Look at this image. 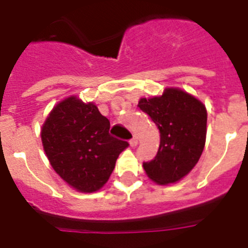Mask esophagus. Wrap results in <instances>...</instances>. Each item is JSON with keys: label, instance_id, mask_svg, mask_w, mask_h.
<instances>
[{"label": "esophagus", "instance_id": "obj_1", "mask_svg": "<svg viewBox=\"0 0 248 248\" xmlns=\"http://www.w3.org/2000/svg\"><path fill=\"white\" fill-rule=\"evenodd\" d=\"M129 144H130V146H133V148H134V146H137L138 145V138L134 137L133 139L129 140Z\"/></svg>", "mask_w": 248, "mask_h": 248}]
</instances>
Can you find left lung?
Returning <instances> with one entry per match:
<instances>
[{
    "mask_svg": "<svg viewBox=\"0 0 248 248\" xmlns=\"http://www.w3.org/2000/svg\"><path fill=\"white\" fill-rule=\"evenodd\" d=\"M160 131L156 156L143 163L146 175L159 185L181 180L202 154L207 111L205 105L177 88H166L163 95L141 98L138 104Z\"/></svg>",
    "mask_w": 248,
    "mask_h": 248,
    "instance_id": "obj_1",
    "label": "left lung"
}]
</instances>
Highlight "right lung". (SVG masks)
<instances>
[{"instance_id":"add662e5","label":"right lung","mask_w":248,"mask_h":248,"mask_svg":"<svg viewBox=\"0 0 248 248\" xmlns=\"http://www.w3.org/2000/svg\"><path fill=\"white\" fill-rule=\"evenodd\" d=\"M110 123L93 103L77 97L52 109L41 130L45 153L54 171L80 192L102 189L129 144L109 134Z\"/></svg>"}]
</instances>
